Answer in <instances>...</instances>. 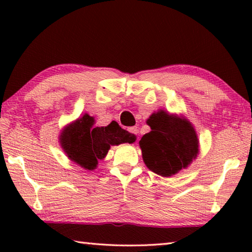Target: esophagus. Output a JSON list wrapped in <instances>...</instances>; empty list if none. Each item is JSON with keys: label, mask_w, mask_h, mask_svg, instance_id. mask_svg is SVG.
<instances>
[{"label": "esophagus", "mask_w": 252, "mask_h": 252, "mask_svg": "<svg viewBox=\"0 0 252 252\" xmlns=\"http://www.w3.org/2000/svg\"><path fill=\"white\" fill-rule=\"evenodd\" d=\"M129 132H131L132 134L136 136L139 133V130H138V127H136V126H132V127H129Z\"/></svg>", "instance_id": "obj_1"}]
</instances>
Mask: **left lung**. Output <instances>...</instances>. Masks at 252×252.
Masks as SVG:
<instances>
[{
    "label": "left lung",
    "instance_id": "8db88e82",
    "mask_svg": "<svg viewBox=\"0 0 252 252\" xmlns=\"http://www.w3.org/2000/svg\"><path fill=\"white\" fill-rule=\"evenodd\" d=\"M151 131L140 140L147 167L162 177H171L186 169L199 153V140L186 118L158 111L147 120Z\"/></svg>",
    "mask_w": 252,
    "mask_h": 252
}]
</instances>
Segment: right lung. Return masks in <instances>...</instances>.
<instances>
[{
    "mask_svg": "<svg viewBox=\"0 0 252 252\" xmlns=\"http://www.w3.org/2000/svg\"><path fill=\"white\" fill-rule=\"evenodd\" d=\"M93 126L94 118L85 113L66 126L60 135V143L69 159L87 170H94L97 160L103 159L111 146L133 143L136 139L116 121L106 126Z\"/></svg>",
    "mask_w": 252,
    "mask_h": 252,
    "instance_id": "obj_1",
    "label": "right lung"
}]
</instances>
